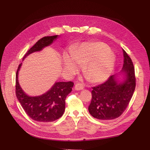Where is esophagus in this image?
Here are the masks:
<instances>
[{"instance_id":"34e87169","label":"esophagus","mask_w":150,"mask_h":150,"mask_svg":"<svg viewBox=\"0 0 150 150\" xmlns=\"http://www.w3.org/2000/svg\"><path fill=\"white\" fill-rule=\"evenodd\" d=\"M74 88H75V89L76 90H77V91H79V90H82V89H83V88H84V87L83 86V85L81 84H76V85H75V87H74Z\"/></svg>"}]
</instances>
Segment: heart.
<instances>
[{"mask_svg":"<svg viewBox=\"0 0 150 150\" xmlns=\"http://www.w3.org/2000/svg\"><path fill=\"white\" fill-rule=\"evenodd\" d=\"M71 56L63 57V69L72 76L83 66V74L90 83H103L110 78L116 64V56L108 45L101 42H84L72 48Z\"/></svg>","mask_w":150,"mask_h":150,"instance_id":"b5f03b06","label":"heart"}]
</instances>
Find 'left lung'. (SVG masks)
<instances>
[{"instance_id":"left-lung-1","label":"left lung","mask_w":150,"mask_h":150,"mask_svg":"<svg viewBox=\"0 0 150 150\" xmlns=\"http://www.w3.org/2000/svg\"><path fill=\"white\" fill-rule=\"evenodd\" d=\"M124 64L120 73L111 76L102 84L93 87L88 110L94 118L111 120L120 116L133 96L136 86L134 68L123 50Z\"/></svg>"}]
</instances>
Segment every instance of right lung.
<instances>
[{
	"instance_id": "add662e5",
	"label": "right lung",
	"mask_w": 150,
	"mask_h": 150,
	"mask_svg": "<svg viewBox=\"0 0 150 150\" xmlns=\"http://www.w3.org/2000/svg\"><path fill=\"white\" fill-rule=\"evenodd\" d=\"M58 35L47 36L39 40L27 52L23 59L29 54L39 52L49 46L59 38ZM22 63L19 65L16 78V94L22 107L31 119L42 123L57 120L64 114L66 98L72 91L74 83L56 82L46 93L40 96H30L25 93L19 83V71Z\"/></svg>"
}]
</instances>
